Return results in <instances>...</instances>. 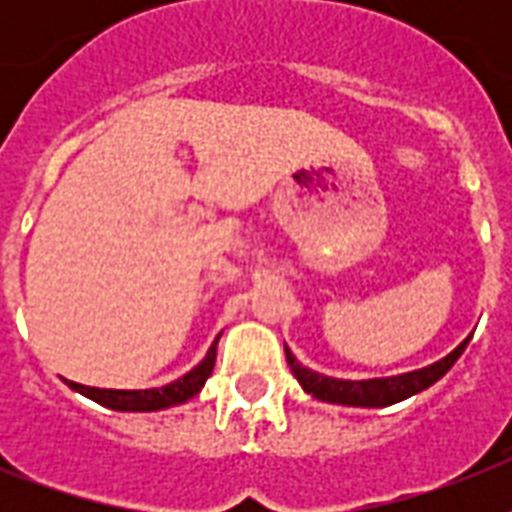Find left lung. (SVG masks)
Masks as SVG:
<instances>
[{
  "label": "left lung",
  "mask_w": 512,
  "mask_h": 512,
  "mask_svg": "<svg viewBox=\"0 0 512 512\" xmlns=\"http://www.w3.org/2000/svg\"><path fill=\"white\" fill-rule=\"evenodd\" d=\"M470 337L465 342H460L457 348L449 353L446 358L436 361V364L425 366V369H417V372L398 374V377H382V380H335V377H324L319 372H311L308 366H303L292 353L287 350V361L292 374L297 377V382L303 385V390H308L313 398H321V401H329V404H345V406H390L396 401H404V398L420 393V390L430 388L433 382H438L449 369L454 366V361L462 356V350L468 348Z\"/></svg>",
  "instance_id": "obj_1"
}]
</instances>
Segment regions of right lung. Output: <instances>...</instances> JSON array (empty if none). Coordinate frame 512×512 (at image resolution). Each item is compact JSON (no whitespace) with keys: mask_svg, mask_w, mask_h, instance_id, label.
Segmentation results:
<instances>
[{"mask_svg":"<svg viewBox=\"0 0 512 512\" xmlns=\"http://www.w3.org/2000/svg\"><path fill=\"white\" fill-rule=\"evenodd\" d=\"M217 356V340L212 342V348L207 350V356L199 366H193L191 372L183 374L180 380L164 385V388H148V390H106V388H87L79 382H68L71 388L79 390L82 396L98 401V404L108 406V409H119V412H156L164 406L183 404L188 398H193L204 388V382L215 369Z\"/></svg>","mask_w":512,"mask_h":512,"instance_id":"add662e5","label":"right lung"}]
</instances>
